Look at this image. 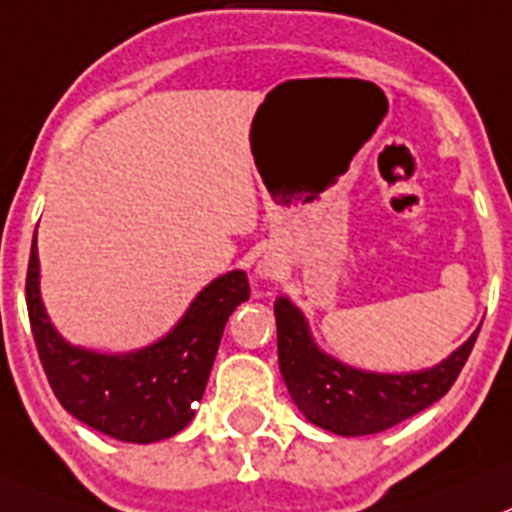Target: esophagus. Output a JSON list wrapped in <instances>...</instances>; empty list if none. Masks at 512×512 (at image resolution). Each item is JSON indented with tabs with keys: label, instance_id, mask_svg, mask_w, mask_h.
Wrapping results in <instances>:
<instances>
[{
	"label": "esophagus",
	"instance_id": "esophagus-1",
	"mask_svg": "<svg viewBox=\"0 0 512 512\" xmlns=\"http://www.w3.org/2000/svg\"><path fill=\"white\" fill-rule=\"evenodd\" d=\"M275 273H278V270H275V265L270 260L257 265V275H260V278H275Z\"/></svg>",
	"mask_w": 512,
	"mask_h": 512
}]
</instances>
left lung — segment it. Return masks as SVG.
<instances>
[{
  "instance_id": "obj_1",
  "label": "left lung",
  "mask_w": 512,
  "mask_h": 512,
  "mask_svg": "<svg viewBox=\"0 0 512 512\" xmlns=\"http://www.w3.org/2000/svg\"><path fill=\"white\" fill-rule=\"evenodd\" d=\"M278 363L288 394L304 417L335 435H373L417 415L459 379L479 330L446 361L425 371L373 373L345 366L319 350L309 322L286 296L275 299Z\"/></svg>"
}]
</instances>
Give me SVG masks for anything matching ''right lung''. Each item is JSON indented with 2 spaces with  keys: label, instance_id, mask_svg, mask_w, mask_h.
Returning a JSON list of instances; mask_svg holds the SVG:
<instances>
[{
  "label": "right lung",
  "instance_id": "add662e5",
  "mask_svg": "<svg viewBox=\"0 0 512 512\" xmlns=\"http://www.w3.org/2000/svg\"><path fill=\"white\" fill-rule=\"evenodd\" d=\"M28 317L43 371L69 415L126 443L180 433L195 415L211 376L226 319L250 299L244 270L208 283L162 340L133 353H97L69 345L53 330L41 301V262L33 239L25 281Z\"/></svg>",
  "mask_w": 512,
  "mask_h": 512
}]
</instances>
